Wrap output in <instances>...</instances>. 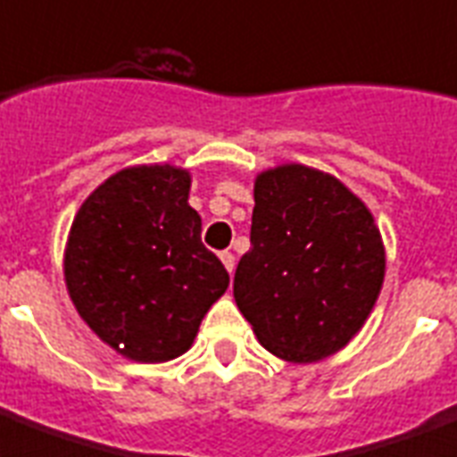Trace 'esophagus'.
<instances>
[{
    "label": "esophagus",
    "mask_w": 457,
    "mask_h": 457,
    "mask_svg": "<svg viewBox=\"0 0 457 457\" xmlns=\"http://www.w3.org/2000/svg\"><path fill=\"white\" fill-rule=\"evenodd\" d=\"M220 256H221V263L226 266V270L233 273V270H236V254H231V252H221Z\"/></svg>",
    "instance_id": "esophagus-1"
}]
</instances>
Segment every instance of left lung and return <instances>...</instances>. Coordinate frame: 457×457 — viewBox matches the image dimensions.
<instances>
[{"label":"left lung","mask_w":457,"mask_h":457,"mask_svg":"<svg viewBox=\"0 0 457 457\" xmlns=\"http://www.w3.org/2000/svg\"><path fill=\"white\" fill-rule=\"evenodd\" d=\"M250 243L233 296L263 348L315 361L361 329L380 294L386 250L371 212L337 177L305 165L262 172Z\"/></svg>","instance_id":"8db88e82"}]
</instances>
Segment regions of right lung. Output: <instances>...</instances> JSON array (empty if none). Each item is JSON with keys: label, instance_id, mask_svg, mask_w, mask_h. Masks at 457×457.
Returning a JSON list of instances; mask_svg holds the SVG:
<instances>
[{"label": "right lung", "instance_id": "right-lung-1", "mask_svg": "<svg viewBox=\"0 0 457 457\" xmlns=\"http://www.w3.org/2000/svg\"><path fill=\"white\" fill-rule=\"evenodd\" d=\"M191 177L172 165L120 170L86 198L65 250L79 315L123 357L168 361L187 353L228 287L201 240Z\"/></svg>", "mask_w": 457, "mask_h": 457}]
</instances>
